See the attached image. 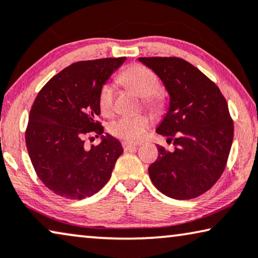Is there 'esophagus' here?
I'll return each instance as SVG.
<instances>
[{"mask_svg":"<svg viewBox=\"0 0 258 258\" xmlns=\"http://www.w3.org/2000/svg\"><path fill=\"white\" fill-rule=\"evenodd\" d=\"M122 147H123V149H124V151H132V150H135V149L137 148V145L132 144V143H126V142H123Z\"/></svg>","mask_w":258,"mask_h":258,"instance_id":"esophagus-1","label":"esophagus"}]
</instances>
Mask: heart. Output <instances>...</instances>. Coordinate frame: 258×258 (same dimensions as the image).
Listing matches in <instances>:
<instances>
[{"instance_id": "b5f03b06", "label": "heart", "mask_w": 258, "mask_h": 258, "mask_svg": "<svg viewBox=\"0 0 258 258\" xmlns=\"http://www.w3.org/2000/svg\"><path fill=\"white\" fill-rule=\"evenodd\" d=\"M120 79L138 95L144 98L145 106L150 109H159L163 107L162 95L157 92L159 88V80L150 70L142 65H132L121 74ZM98 103L101 113L110 116L115 110L114 86L106 83L99 89ZM151 121L147 115L138 116H122L109 124L111 135L125 142L141 141L150 128Z\"/></svg>"}]
</instances>
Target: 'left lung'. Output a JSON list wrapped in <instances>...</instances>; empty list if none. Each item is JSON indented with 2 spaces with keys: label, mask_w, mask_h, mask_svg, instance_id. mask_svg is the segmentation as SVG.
Here are the masks:
<instances>
[{
  "label": "left lung",
  "mask_w": 258,
  "mask_h": 258,
  "mask_svg": "<svg viewBox=\"0 0 258 258\" xmlns=\"http://www.w3.org/2000/svg\"><path fill=\"white\" fill-rule=\"evenodd\" d=\"M138 60L163 81L170 107L157 133L173 142L174 151L158 145L149 166L151 181L165 196L193 199L207 192L225 171L234 123L218 86L188 61L177 57Z\"/></svg>",
  "instance_id": "left-lung-1"
}]
</instances>
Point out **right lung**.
<instances>
[{
	"label": "right lung",
	"mask_w": 258,
	"mask_h": 258,
	"mask_svg": "<svg viewBox=\"0 0 258 258\" xmlns=\"http://www.w3.org/2000/svg\"><path fill=\"white\" fill-rule=\"evenodd\" d=\"M125 57L78 61L47 81L31 107L25 143L38 178L50 191L66 199L81 200L99 192L111 177L123 149L116 138L102 136L99 145L86 149L103 126L99 89ZM91 138V137H89Z\"/></svg>",
	"instance_id": "right-lung-1"
}]
</instances>
